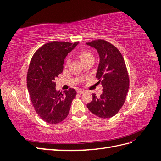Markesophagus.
<instances>
[{
	"label": "esophagus",
	"instance_id": "1",
	"mask_svg": "<svg viewBox=\"0 0 161 161\" xmlns=\"http://www.w3.org/2000/svg\"><path fill=\"white\" fill-rule=\"evenodd\" d=\"M77 92H78V93H79V94L81 95V94H82V93H84L85 91H82V90H78V91H77Z\"/></svg>",
	"mask_w": 161,
	"mask_h": 161
}]
</instances>
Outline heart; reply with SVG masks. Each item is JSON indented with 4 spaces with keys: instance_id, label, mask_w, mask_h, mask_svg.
<instances>
[{
    "instance_id": "b5f03b06",
    "label": "heart",
    "mask_w": 161,
    "mask_h": 161,
    "mask_svg": "<svg viewBox=\"0 0 161 161\" xmlns=\"http://www.w3.org/2000/svg\"><path fill=\"white\" fill-rule=\"evenodd\" d=\"M79 56L80 58V60L83 62L84 61L86 60L87 59H89L91 58H93V56H92V53L88 51H86V50H83V51H80L79 53ZM69 59L66 60V64L69 63Z\"/></svg>"
}]
</instances>
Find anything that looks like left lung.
<instances>
[{"label": "left lung", "instance_id": "left-lung-1", "mask_svg": "<svg viewBox=\"0 0 161 161\" xmlns=\"http://www.w3.org/2000/svg\"><path fill=\"white\" fill-rule=\"evenodd\" d=\"M95 47L99 55L96 77L103 86L99 97L92 94V100L86 105L94 115L110 118L120 110L125 101L130 79L124 58L118 48L108 41L96 40L86 43Z\"/></svg>", "mask_w": 161, "mask_h": 161}]
</instances>
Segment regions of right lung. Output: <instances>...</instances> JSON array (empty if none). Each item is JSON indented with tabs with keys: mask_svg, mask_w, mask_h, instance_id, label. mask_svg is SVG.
I'll return each mask as SVG.
<instances>
[{
	"mask_svg": "<svg viewBox=\"0 0 161 161\" xmlns=\"http://www.w3.org/2000/svg\"><path fill=\"white\" fill-rule=\"evenodd\" d=\"M65 42H52L43 45L34 53L27 75V86L36 113L46 122L56 124L69 115L76 91L56 90V79L63 70L68 53L77 46Z\"/></svg>",
	"mask_w": 161,
	"mask_h": 161,
	"instance_id": "1",
	"label": "right lung"
}]
</instances>
